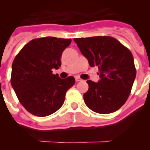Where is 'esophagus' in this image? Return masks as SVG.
Instances as JSON below:
<instances>
[{
  "label": "esophagus",
  "instance_id": "obj_1",
  "mask_svg": "<svg viewBox=\"0 0 150 150\" xmlns=\"http://www.w3.org/2000/svg\"><path fill=\"white\" fill-rule=\"evenodd\" d=\"M75 79H76V82H79V81H82V80H83V79H82L80 77H79V76H76V78H75Z\"/></svg>",
  "mask_w": 150,
  "mask_h": 150
}]
</instances>
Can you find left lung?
<instances>
[{
    "instance_id": "obj_1",
    "label": "left lung",
    "mask_w": 150,
    "mask_h": 150,
    "mask_svg": "<svg viewBox=\"0 0 150 150\" xmlns=\"http://www.w3.org/2000/svg\"><path fill=\"white\" fill-rule=\"evenodd\" d=\"M91 67H98V83L88 80L83 95L85 104L98 113L118 110L128 98L136 76L132 52L120 41L109 36L74 38Z\"/></svg>"
}]
</instances>
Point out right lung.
Returning a JSON list of instances; mask_svg holds the SVG:
<instances>
[{
	"label": "right lung",
	"mask_w": 150,
	"mask_h": 150,
	"mask_svg": "<svg viewBox=\"0 0 150 150\" xmlns=\"http://www.w3.org/2000/svg\"><path fill=\"white\" fill-rule=\"evenodd\" d=\"M71 43V39L55 37L37 38L15 57L10 82L19 102L31 114L47 116L63 105L75 79L72 76L61 79L52 69L61 67L62 52Z\"/></svg>",
	"instance_id": "1"
}]
</instances>
